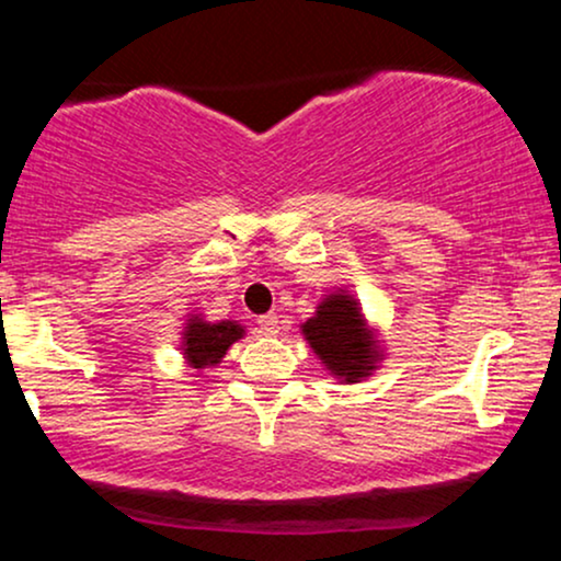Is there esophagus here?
<instances>
[{"mask_svg": "<svg viewBox=\"0 0 561 561\" xmlns=\"http://www.w3.org/2000/svg\"><path fill=\"white\" fill-rule=\"evenodd\" d=\"M259 330L261 334H266V337L279 334V317H276V313H263V317H259Z\"/></svg>", "mask_w": 561, "mask_h": 561, "instance_id": "34e87169", "label": "esophagus"}]
</instances>
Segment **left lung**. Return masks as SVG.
<instances>
[{
    "label": "left lung",
    "instance_id": "8db88e82",
    "mask_svg": "<svg viewBox=\"0 0 561 561\" xmlns=\"http://www.w3.org/2000/svg\"><path fill=\"white\" fill-rule=\"evenodd\" d=\"M300 332L317 353L321 366L337 382H362L375 375L385 358L382 340L366 321L362 302L347 289H334L327 298H321L317 313L302 321Z\"/></svg>",
    "mask_w": 561,
    "mask_h": 561
}]
</instances>
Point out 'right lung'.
<instances>
[{
	"label": "right lung",
	"instance_id": "add662e5",
	"mask_svg": "<svg viewBox=\"0 0 561 561\" xmlns=\"http://www.w3.org/2000/svg\"><path fill=\"white\" fill-rule=\"evenodd\" d=\"M244 337V327L240 321H205L203 313H192L186 319V327L182 332V353L184 362L192 369H210V366L221 364L227 351L237 340Z\"/></svg>",
	"mask_w": 561,
	"mask_h": 561
}]
</instances>
